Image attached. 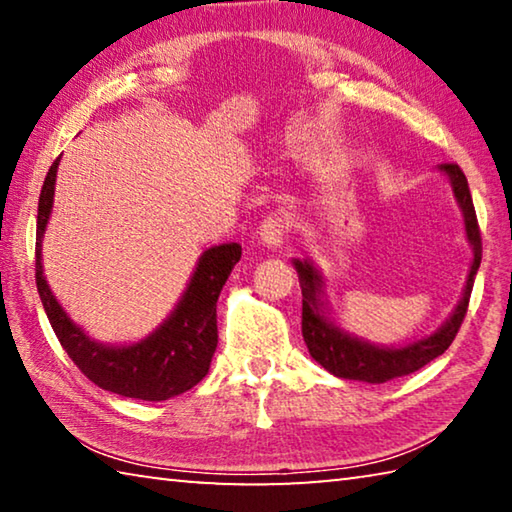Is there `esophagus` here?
<instances>
[{"mask_svg": "<svg viewBox=\"0 0 512 512\" xmlns=\"http://www.w3.org/2000/svg\"><path fill=\"white\" fill-rule=\"evenodd\" d=\"M289 223L282 219V216H266L259 225V241L268 248H280L284 244V237H287Z\"/></svg>", "mask_w": 512, "mask_h": 512, "instance_id": "esophagus-1", "label": "esophagus"}]
</instances>
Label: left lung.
<instances>
[{
    "mask_svg": "<svg viewBox=\"0 0 512 512\" xmlns=\"http://www.w3.org/2000/svg\"><path fill=\"white\" fill-rule=\"evenodd\" d=\"M438 171L449 180L458 207L463 214L465 239L472 248V264L467 273L461 300L452 309V314L440 325L436 332L422 339H415L404 345H379L368 339L348 332L332 316V307L327 300V280L320 268L311 259H293V268L298 271L302 289V336L309 348V354L320 366L341 379L368 381V384H384L395 377L411 375V372L427 366L429 361L440 357L461 327L467 302L474 287V277L481 264V235L476 223L472 194L467 187V178L458 164H440Z\"/></svg>",
    "mask_w": 512,
    "mask_h": 512,
    "instance_id": "left-lung-1",
    "label": "left lung"
}]
</instances>
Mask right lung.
<instances>
[{
	"mask_svg": "<svg viewBox=\"0 0 512 512\" xmlns=\"http://www.w3.org/2000/svg\"><path fill=\"white\" fill-rule=\"evenodd\" d=\"M58 162L47 171L38 201L36 230V284L47 318L60 345L79 370L103 391L135 397V400L162 402L194 388L201 381L216 350V300L232 268L241 259V246L219 244L198 257L187 289L171 314L149 336L135 343L94 341L81 325L69 318L63 305L49 289L42 268V239L54 210Z\"/></svg>",
	"mask_w": 512,
	"mask_h": 512,
	"instance_id": "add662e5",
	"label": "right lung"
}]
</instances>
